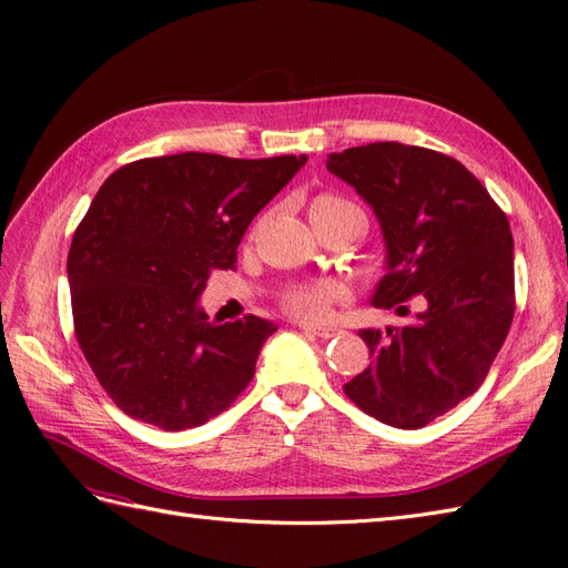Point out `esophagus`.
Returning a JSON list of instances; mask_svg holds the SVG:
<instances>
[{
	"mask_svg": "<svg viewBox=\"0 0 568 568\" xmlns=\"http://www.w3.org/2000/svg\"><path fill=\"white\" fill-rule=\"evenodd\" d=\"M303 332L313 334V336H320V338H332L338 334V329H334V326H311V324H298Z\"/></svg>",
	"mask_w": 568,
	"mask_h": 568,
	"instance_id": "1",
	"label": "esophagus"
}]
</instances>
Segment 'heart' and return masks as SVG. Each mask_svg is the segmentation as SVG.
<instances>
[{"mask_svg":"<svg viewBox=\"0 0 568 568\" xmlns=\"http://www.w3.org/2000/svg\"><path fill=\"white\" fill-rule=\"evenodd\" d=\"M341 213H363V211H359V205H355L351 199L334 192L317 194L311 201V217L341 215ZM343 294H346V288L334 280L298 284L284 291L282 307L291 317L303 320V322H317L324 317L326 311H329L332 303L343 298Z\"/></svg>","mask_w":568,"mask_h":568,"instance_id":"b5f03b06","label":"heart"}]
</instances>
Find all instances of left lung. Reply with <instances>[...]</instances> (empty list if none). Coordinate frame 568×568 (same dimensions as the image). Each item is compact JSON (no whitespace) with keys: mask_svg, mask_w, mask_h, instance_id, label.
<instances>
[{"mask_svg":"<svg viewBox=\"0 0 568 568\" xmlns=\"http://www.w3.org/2000/svg\"><path fill=\"white\" fill-rule=\"evenodd\" d=\"M326 168L379 217L388 272L372 303L422 313L363 329L372 363L343 390L395 428H422L486 382L514 320V242L505 211L459 161L376 142L332 153Z\"/></svg>","mask_w":568,"mask_h":568,"instance_id":"1","label":"left lung"}]
</instances>
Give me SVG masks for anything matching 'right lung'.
I'll use <instances>...</instances> for the list:
<instances>
[{
    "label": "right lung",
    "mask_w": 568,
    "mask_h": 568,
    "mask_svg": "<svg viewBox=\"0 0 568 568\" xmlns=\"http://www.w3.org/2000/svg\"><path fill=\"white\" fill-rule=\"evenodd\" d=\"M305 156L186 151L118 168L68 251L73 324L101 388L144 424L184 432L225 412L255 374L270 320L209 322L196 298L234 270L251 220Z\"/></svg>",
    "instance_id": "add662e5"
}]
</instances>
